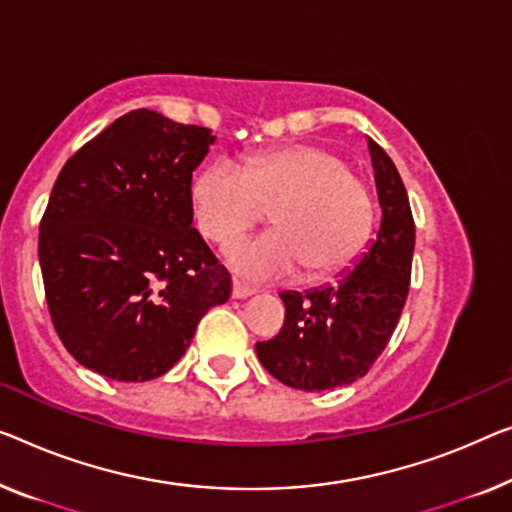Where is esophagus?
<instances>
[{
  "instance_id": "esophagus-1",
  "label": "esophagus",
  "mask_w": 512,
  "mask_h": 512,
  "mask_svg": "<svg viewBox=\"0 0 512 512\" xmlns=\"http://www.w3.org/2000/svg\"><path fill=\"white\" fill-rule=\"evenodd\" d=\"M255 292L250 287H243L241 282H234L232 285V299H248V296H253Z\"/></svg>"
}]
</instances>
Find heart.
Wrapping results in <instances>:
<instances>
[{
    "mask_svg": "<svg viewBox=\"0 0 512 512\" xmlns=\"http://www.w3.org/2000/svg\"><path fill=\"white\" fill-rule=\"evenodd\" d=\"M193 213L200 232L218 246L262 220L271 209L273 232L243 239L227 262L257 282L296 278L329 280L356 262L372 232V197L345 160L315 144L266 151L239 170L216 160L193 183Z\"/></svg>",
    "mask_w": 512,
    "mask_h": 512,
    "instance_id": "obj_1",
    "label": "heart"
}]
</instances>
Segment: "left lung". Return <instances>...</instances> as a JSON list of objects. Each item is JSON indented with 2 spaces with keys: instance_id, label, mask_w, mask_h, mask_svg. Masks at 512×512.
I'll return each instance as SVG.
<instances>
[{
  "instance_id": "obj_1",
  "label": "left lung",
  "mask_w": 512,
  "mask_h": 512,
  "mask_svg": "<svg viewBox=\"0 0 512 512\" xmlns=\"http://www.w3.org/2000/svg\"><path fill=\"white\" fill-rule=\"evenodd\" d=\"M381 223L354 269L335 285L280 292L285 324L257 342V358L282 384L329 391L361 379L384 352L409 294L416 227L398 167L368 137Z\"/></svg>"
}]
</instances>
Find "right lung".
<instances>
[{
    "instance_id": "obj_1",
    "label": "right lung",
    "mask_w": 512,
    "mask_h": 512,
    "mask_svg": "<svg viewBox=\"0 0 512 512\" xmlns=\"http://www.w3.org/2000/svg\"><path fill=\"white\" fill-rule=\"evenodd\" d=\"M209 128L133 110L66 160L41 220L52 324L85 368L114 381L165 375L232 278L193 230V172Z\"/></svg>"
}]
</instances>
